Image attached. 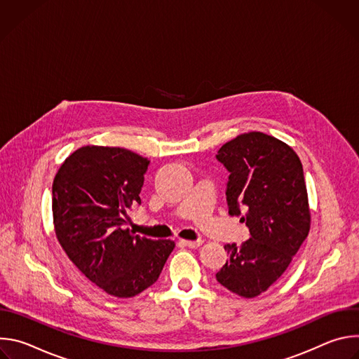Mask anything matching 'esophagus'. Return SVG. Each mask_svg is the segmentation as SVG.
<instances>
[{
	"label": "esophagus",
	"instance_id": "obj_1",
	"mask_svg": "<svg viewBox=\"0 0 359 359\" xmlns=\"http://www.w3.org/2000/svg\"><path fill=\"white\" fill-rule=\"evenodd\" d=\"M201 240H180V244L182 245H186V247H190V248H196V247H198V245H201Z\"/></svg>",
	"mask_w": 359,
	"mask_h": 359
}]
</instances>
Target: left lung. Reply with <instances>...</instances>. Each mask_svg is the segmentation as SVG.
Segmentation results:
<instances>
[{"label": "left lung", "instance_id": "1", "mask_svg": "<svg viewBox=\"0 0 359 359\" xmlns=\"http://www.w3.org/2000/svg\"><path fill=\"white\" fill-rule=\"evenodd\" d=\"M216 159L229 170L227 204L250 230L241 245L226 244L229 260L216 274L231 292L252 298L274 284L310 231L309 196L297 153L262 132L224 143Z\"/></svg>", "mask_w": 359, "mask_h": 359}]
</instances>
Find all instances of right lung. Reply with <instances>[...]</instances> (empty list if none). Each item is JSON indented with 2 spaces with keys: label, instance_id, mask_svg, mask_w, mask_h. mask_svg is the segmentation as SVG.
I'll use <instances>...</instances> for the list:
<instances>
[{
  "label": "right lung",
  "instance_id": "right-lung-1",
  "mask_svg": "<svg viewBox=\"0 0 359 359\" xmlns=\"http://www.w3.org/2000/svg\"><path fill=\"white\" fill-rule=\"evenodd\" d=\"M149 161L123 147L83 146L53 183L55 234L69 260L105 292L129 298L155 284L172 240L135 236L126 212L140 204Z\"/></svg>",
  "mask_w": 359,
  "mask_h": 359
}]
</instances>
